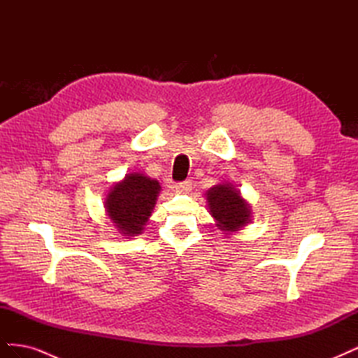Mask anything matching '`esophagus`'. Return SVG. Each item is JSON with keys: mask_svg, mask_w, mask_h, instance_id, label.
I'll return each mask as SVG.
<instances>
[{"mask_svg": "<svg viewBox=\"0 0 358 358\" xmlns=\"http://www.w3.org/2000/svg\"><path fill=\"white\" fill-rule=\"evenodd\" d=\"M175 189L178 192H188L191 189V180H185V182H179L175 185Z\"/></svg>", "mask_w": 358, "mask_h": 358, "instance_id": "obj_1", "label": "esophagus"}]
</instances>
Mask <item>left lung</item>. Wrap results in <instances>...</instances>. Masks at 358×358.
Returning a JSON list of instances; mask_svg holds the SVG:
<instances>
[{
	"label": "left lung",
	"instance_id": "1",
	"mask_svg": "<svg viewBox=\"0 0 358 358\" xmlns=\"http://www.w3.org/2000/svg\"><path fill=\"white\" fill-rule=\"evenodd\" d=\"M215 225L225 234L241 230L251 221V206L231 183H220L206 192Z\"/></svg>",
	"mask_w": 358,
	"mask_h": 358
}]
</instances>
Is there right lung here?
I'll return each mask as SVG.
<instances>
[{
	"label": "right lung",
	"instance_id": "add662e5",
	"mask_svg": "<svg viewBox=\"0 0 358 358\" xmlns=\"http://www.w3.org/2000/svg\"><path fill=\"white\" fill-rule=\"evenodd\" d=\"M159 191V182L142 173H129L124 180L115 183L104 208L119 233L133 237L145 230Z\"/></svg>",
	"mask_w": 358,
	"mask_h": 358
}]
</instances>
